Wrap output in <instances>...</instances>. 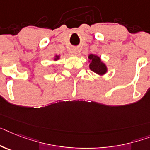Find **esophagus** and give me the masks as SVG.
Returning <instances> with one entry per match:
<instances>
[{
  "instance_id": "34e87169",
  "label": "esophagus",
  "mask_w": 150,
  "mask_h": 150,
  "mask_svg": "<svg viewBox=\"0 0 150 150\" xmlns=\"http://www.w3.org/2000/svg\"><path fill=\"white\" fill-rule=\"evenodd\" d=\"M78 52H79V50H78L77 48H73L72 49V53L74 54H75V55H76L78 54Z\"/></svg>"
}]
</instances>
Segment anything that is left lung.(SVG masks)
Here are the masks:
<instances>
[{
	"instance_id": "1",
	"label": "left lung",
	"mask_w": 150,
	"mask_h": 150,
	"mask_svg": "<svg viewBox=\"0 0 150 150\" xmlns=\"http://www.w3.org/2000/svg\"><path fill=\"white\" fill-rule=\"evenodd\" d=\"M89 67L93 72H94L99 76H103L107 73L108 68L104 62H103L100 57L95 54H90L88 56Z\"/></svg>"
}]
</instances>
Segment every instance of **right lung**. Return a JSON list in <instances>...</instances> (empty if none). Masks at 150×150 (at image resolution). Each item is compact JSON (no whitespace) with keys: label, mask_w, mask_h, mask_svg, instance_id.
Listing matches in <instances>:
<instances>
[{"label":"right lung","mask_w":150,"mask_h":150,"mask_svg":"<svg viewBox=\"0 0 150 150\" xmlns=\"http://www.w3.org/2000/svg\"><path fill=\"white\" fill-rule=\"evenodd\" d=\"M60 55H57V54H56V55L54 56V61H57L58 60H60Z\"/></svg>","instance_id":"1"}]
</instances>
